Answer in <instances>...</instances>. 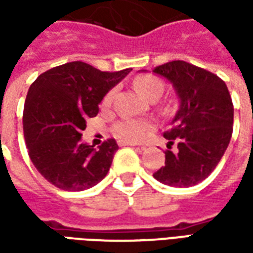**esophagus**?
Here are the masks:
<instances>
[{"label":"esophagus","mask_w":253,"mask_h":253,"mask_svg":"<svg viewBox=\"0 0 253 253\" xmlns=\"http://www.w3.org/2000/svg\"><path fill=\"white\" fill-rule=\"evenodd\" d=\"M119 146H135L132 142H127V141H119Z\"/></svg>","instance_id":"esophagus-1"}]
</instances>
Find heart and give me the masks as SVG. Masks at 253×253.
<instances>
[{"label": "heart", "mask_w": 253, "mask_h": 253, "mask_svg": "<svg viewBox=\"0 0 253 253\" xmlns=\"http://www.w3.org/2000/svg\"><path fill=\"white\" fill-rule=\"evenodd\" d=\"M134 88L137 89V92L145 99H152L154 96H161L163 93V84L160 83L157 78L152 76H142L138 77L134 81ZM114 92H110L104 97V103L108 104L112 100ZM152 125L148 121H141V119H123L119 121L114 126V131L119 138L130 142H137L141 141L148 135L150 131Z\"/></svg>", "instance_id": "obj_1"}]
</instances>
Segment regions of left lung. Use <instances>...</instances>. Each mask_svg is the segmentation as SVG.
<instances>
[{"label":"left lung","instance_id":"1","mask_svg":"<svg viewBox=\"0 0 253 253\" xmlns=\"http://www.w3.org/2000/svg\"><path fill=\"white\" fill-rule=\"evenodd\" d=\"M168 80L179 99L169 131L164 132L177 152H165V165L153 176L170 187L195 186L215 169L233 131V103L221 78L184 61L153 70Z\"/></svg>","mask_w":253,"mask_h":253}]
</instances>
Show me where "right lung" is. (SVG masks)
I'll list each match as a JSON object with an SVG mask.
<instances>
[{
  "label": "right lung",
  "mask_w": 253,
  "mask_h": 253,
  "mask_svg": "<svg viewBox=\"0 0 253 253\" xmlns=\"http://www.w3.org/2000/svg\"><path fill=\"white\" fill-rule=\"evenodd\" d=\"M131 69L100 72L88 63L69 62L36 78L27 93L23 130L28 154L47 181L65 191H84L108 173L115 139L94 149L81 141L86 119L99 114V104Z\"/></svg>",
  "instance_id": "1"
}]
</instances>
